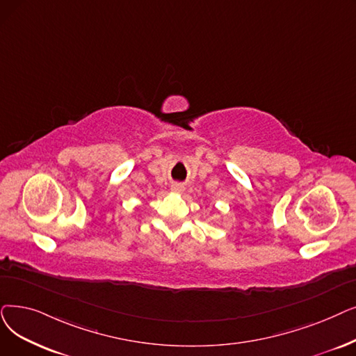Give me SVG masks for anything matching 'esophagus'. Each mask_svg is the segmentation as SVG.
<instances>
[{"label": "esophagus", "mask_w": 356, "mask_h": 356, "mask_svg": "<svg viewBox=\"0 0 356 356\" xmlns=\"http://www.w3.org/2000/svg\"><path fill=\"white\" fill-rule=\"evenodd\" d=\"M172 191H173L175 193H181V192L184 191V188L181 186L180 183H173V184H172Z\"/></svg>", "instance_id": "obj_1"}]
</instances>
